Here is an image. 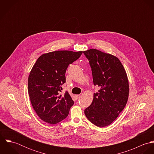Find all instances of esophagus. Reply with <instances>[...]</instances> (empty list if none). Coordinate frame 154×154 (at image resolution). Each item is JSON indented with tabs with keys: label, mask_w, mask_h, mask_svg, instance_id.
Returning <instances> with one entry per match:
<instances>
[{
	"label": "esophagus",
	"mask_w": 154,
	"mask_h": 154,
	"mask_svg": "<svg viewBox=\"0 0 154 154\" xmlns=\"http://www.w3.org/2000/svg\"><path fill=\"white\" fill-rule=\"evenodd\" d=\"M79 97H80V95H75V98H76V100H78Z\"/></svg>",
	"instance_id": "esophagus-1"
}]
</instances>
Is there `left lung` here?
<instances>
[{
  "label": "left lung",
  "instance_id": "obj_1",
  "mask_svg": "<svg viewBox=\"0 0 154 154\" xmlns=\"http://www.w3.org/2000/svg\"><path fill=\"white\" fill-rule=\"evenodd\" d=\"M84 53L89 62L94 84L100 88L94 94L93 101L84 112L95 126H107L117 119L128 102V76L117 57L93 48Z\"/></svg>",
  "mask_w": 154,
  "mask_h": 154
}]
</instances>
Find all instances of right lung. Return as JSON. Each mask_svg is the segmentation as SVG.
<instances>
[{
  "label": "right lung",
  "instance_id": "obj_1",
  "mask_svg": "<svg viewBox=\"0 0 154 154\" xmlns=\"http://www.w3.org/2000/svg\"><path fill=\"white\" fill-rule=\"evenodd\" d=\"M82 51L59 50L40 56L32 67L28 80V94L38 117L49 124H56L68 116L74 101L66 91L65 73L70 64L78 59Z\"/></svg>",
  "mask_w": 154,
  "mask_h": 154
}]
</instances>
